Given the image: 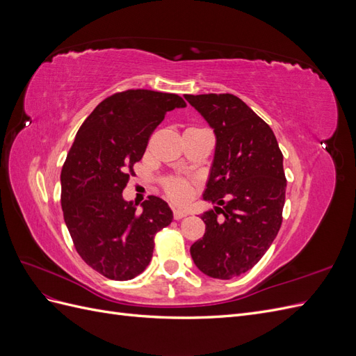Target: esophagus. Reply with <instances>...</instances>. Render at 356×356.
<instances>
[{
  "mask_svg": "<svg viewBox=\"0 0 356 356\" xmlns=\"http://www.w3.org/2000/svg\"><path fill=\"white\" fill-rule=\"evenodd\" d=\"M187 215H188V212L184 211V209H174V218H175L177 221H179V220H182V218H186Z\"/></svg>",
  "mask_w": 356,
  "mask_h": 356,
  "instance_id": "1",
  "label": "esophagus"
}]
</instances>
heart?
<instances>
[{"mask_svg":"<svg viewBox=\"0 0 356 356\" xmlns=\"http://www.w3.org/2000/svg\"><path fill=\"white\" fill-rule=\"evenodd\" d=\"M163 190L170 200H174L177 203H182V202L188 200V197L191 196L193 187L190 182L184 178L170 177V178L165 179Z\"/></svg>","mask_w":356,"mask_h":356,"instance_id":"obj_1","label":"heart"}]
</instances>
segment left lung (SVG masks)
Instances as JSON below:
<instances>
[{"instance_id":"1","label":"left lung","mask_w":356,"mask_h":356,"mask_svg":"<svg viewBox=\"0 0 356 356\" xmlns=\"http://www.w3.org/2000/svg\"><path fill=\"white\" fill-rule=\"evenodd\" d=\"M186 99L217 138L203 193V199L217 207L202 213L207 229L190 254L204 275L232 279L261 260L281 229L286 188L284 156L270 126L238 96L186 95Z\"/></svg>"}]
</instances>
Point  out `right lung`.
<instances>
[{"label":"right lung","instance_id":"add662e5","mask_svg":"<svg viewBox=\"0 0 356 356\" xmlns=\"http://www.w3.org/2000/svg\"><path fill=\"white\" fill-rule=\"evenodd\" d=\"M175 93L145 89L104 99L75 135L60 172L63 220L79 255L93 270L129 281L152 261L154 236L172 222L165 200L148 196L143 212L123 190L148 139L168 111L184 108Z\"/></svg>","mask_w":356,"mask_h":356}]
</instances>
